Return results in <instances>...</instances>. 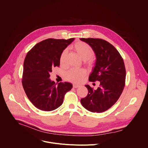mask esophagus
Returning a JSON list of instances; mask_svg holds the SVG:
<instances>
[{
  "instance_id": "34e87169",
  "label": "esophagus",
  "mask_w": 148,
  "mask_h": 148,
  "mask_svg": "<svg viewBox=\"0 0 148 148\" xmlns=\"http://www.w3.org/2000/svg\"><path fill=\"white\" fill-rule=\"evenodd\" d=\"M79 87V86L78 85H77V84H73V88H78Z\"/></svg>"
}]
</instances>
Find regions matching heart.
I'll return each mask as SVG.
<instances>
[{
    "mask_svg": "<svg viewBox=\"0 0 148 148\" xmlns=\"http://www.w3.org/2000/svg\"><path fill=\"white\" fill-rule=\"evenodd\" d=\"M74 49L80 57L83 60H85L88 64L91 65L92 64V61L91 58L94 56V51L91 47L84 42H78L74 46ZM66 52L67 51L64 50L60 54V62L61 64L64 61ZM87 72L84 69H71L65 73V78L70 81L79 83L83 80Z\"/></svg>",
    "mask_w": 148,
    "mask_h": 148,
    "instance_id": "b5f03b06",
    "label": "heart"
}]
</instances>
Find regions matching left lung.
I'll use <instances>...</instances> for the list:
<instances>
[{"label":"left lung","mask_w":148,"mask_h":148,"mask_svg":"<svg viewBox=\"0 0 148 148\" xmlns=\"http://www.w3.org/2000/svg\"><path fill=\"white\" fill-rule=\"evenodd\" d=\"M93 49L96 61L89 81H99L97 90L86 85L88 92L81 99L82 106L92 112L108 110L118 101L125 87L126 70L123 58L108 41L100 38H81Z\"/></svg>","instance_id":"obj_1"}]
</instances>
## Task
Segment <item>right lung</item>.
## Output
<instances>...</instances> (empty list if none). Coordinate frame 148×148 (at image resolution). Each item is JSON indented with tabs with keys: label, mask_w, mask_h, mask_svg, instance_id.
I'll return each mask as SVG.
<instances>
[{
	"label": "right lung",
	"mask_w": 148,
	"mask_h": 148,
	"mask_svg": "<svg viewBox=\"0 0 148 148\" xmlns=\"http://www.w3.org/2000/svg\"><path fill=\"white\" fill-rule=\"evenodd\" d=\"M74 40L48 38L36 44L27 53L23 64L22 85L37 108L45 111L57 109L62 105L66 92L73 88L68 82L57 85L50 79V73L60 66L61 52Z\"/></svg>",
	"instance_id": "obj_1"
}]
</instances>
